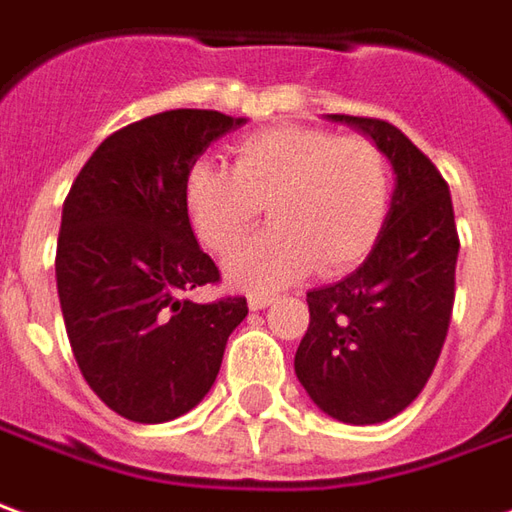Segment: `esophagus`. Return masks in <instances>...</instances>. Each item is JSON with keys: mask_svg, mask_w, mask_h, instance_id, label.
<instances>
[{"mask_svg": "<svg viewBox=\"0 0 512 512\" xmlns=\"http://www.w3.org/2000/svg\"><path fill=\"white\" fill-rule=\"evenodd\" d=\"M271 305V296L268 293H252L249 296V310H266Z\"/></svg>", "mask_w": 512, "mask_h": 512, "instance_id": "1", "label": "esophagus"}]
</instances>
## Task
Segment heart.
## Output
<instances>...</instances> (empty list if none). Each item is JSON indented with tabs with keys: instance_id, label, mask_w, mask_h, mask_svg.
<instances>
[{
	"instance_id": "b5f03b06",
	"label": "heart",
	"mask_w": 512,
	"mask_h": 512,
	"mask_svg": "<svg viewBox=\"0 0 512 512\" xmlns=\"http://www.w3.org/2000/svg\"><path fill=\"white\" fill-rule=\"evenodd\" d=\"M230 157V169L196 163L182 202L213 252H230L268 210L271 227L224 260L235 288L271 291L313 263L318 274H338L377 241L391 205V166L374 141L288 124L246 135Z\"/></svg>"
}]
</instances>
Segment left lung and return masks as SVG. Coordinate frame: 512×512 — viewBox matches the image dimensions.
I'll list each match as a JSON object with an SVG mask.
<instances>
[{"mask_svg":"<svg viewBox=\"0 0 512 512\" xmlns=\"http://www.w3.org/2000/svg\"><path fill=\"white\" fill-rule=\"evenodd\" d=\"M327 119L371 138L396 180L366 260L307 293L310 327L293 371L327 416L380 424L416 399L441 355L460 252L455 210L441 171L405 132L380 119Z\"/></svg>","mask_w":512,"mask_h":512,"instance_id":"8db88e82","label":"left lung"}]
</instances>
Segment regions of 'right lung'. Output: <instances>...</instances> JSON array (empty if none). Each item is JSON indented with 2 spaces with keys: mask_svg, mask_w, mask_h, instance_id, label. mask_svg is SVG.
<instances>
[{
  "mask_svg": "<svg viewBox=\"0 0 512 512\" xmlns=\"http://www.w3.org/2000/svg\"><path fill=\"white\" fill-rule=\"evenodd\" d=\"M244 124L219 110L135 121L99 144L66 196L55 277L71 352L91 391L138 424L194 410L249 313L244 296L182 299L219 280L185 213V174Z\"/></svg>",
  "mask_w": 512,
  "mask_h": 512,
  "instance_id": "1",
  "label": "right lung"
}]
</instances>
